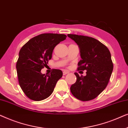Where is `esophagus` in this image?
<instances>
[{"label": "esophagus", "mask_w": 128, "mask_h": 128, "mask_svg": "<svg viewBox=\"0 0 128 128\" xmlns=\"http://www.w3.org/2000/svg\"><path fill=\"white\" fill-rule=\"evenodd\" d=\"M68 73H69V71L68 70H64V72H63V74L64 75H66Z\"/></svg>", "instance_id": "34e87169"}]
</instances>
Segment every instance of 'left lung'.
Returning <instances> with one entry per match:
<instances>
[{"mask_svg": "<svg viewBox=\"0 0 128 128\" xmlns=\"http://www.w3.org/2000/svg\"><path fill=\"white\" fill-rule=\"evenodd\" d=\"M68 36L79 47L82 59L78 63V70H87L85 76L74 73L77 80L71 86L70 92L79 100H92L109 82L113 70L111 53L106 45L94 38L76 34Z\"/></svg>", "mask_w": 128, "mask_h": 128, "instance_id": "left-lung-1", "label": "left lung"}]
</instances>
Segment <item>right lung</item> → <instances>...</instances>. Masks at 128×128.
Wrapping results in <instances>:
<instances>
[{
  "instance_id": "1",
  "label": "right lung",
  "mask_w": 128,
  "mask_h": 128,
  "mask_svg": "<svg viewBox=\"0 0 128 128\" xmlns=\"http://www.w3.org/2000/svg\"><path fill=\"white\" fill-rule=\"evenodd\" d=\"M66 38L64 34H42L31 38L21 48L16 64L17 76L20 87L30 99H46L62 77L60 70L54 69L49 74H42L41 70L52 58L54 48Z\"/></svg>"
}]
</instances>
